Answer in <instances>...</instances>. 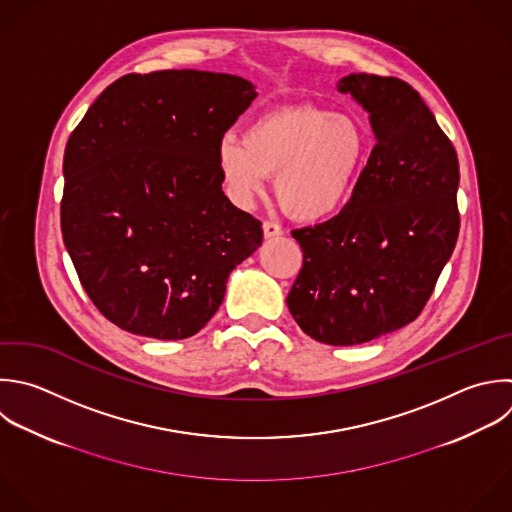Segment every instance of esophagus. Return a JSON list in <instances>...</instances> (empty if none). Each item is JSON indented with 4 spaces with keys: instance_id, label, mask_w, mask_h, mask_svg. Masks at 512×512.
<instances>
[{
    "instance_id": "esophagus-1",
    "label": "esophagus",
    "mask_w": 512,
    "mask_h": 512,
    "mask_svg": "<svg viewBox=\"0 0 512 512\" xmlns=\"http://www.w3.org/2000/svg\"><path fill=\"white\" fill-rule=\"evenodd\" d=\"M262 228H264V236L266 238H278L282 234V228L276 222H272V220H264Z\"/></svg>"
}]
</instances>
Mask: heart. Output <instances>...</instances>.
Instances as JSON below:
<instances>
[{"label":"heart","instance_id":"b5f03b06","mask_svg":"<svg viewBox=\"0 0 512 512\" xmlns=\"http://www.w3.org/2000/svg\"><path fill=\"white\" fill-rule=\"evenodd\" d=\"M366 150V134L356 120L300 104L258 116L244 140L226 136L218 164L236 200L258 196L266 176H274V194L284 212L318 222L348 202Z\"/></svg>","mask_w":512,"mask_h":512}]
</instances>
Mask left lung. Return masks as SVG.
<instances>
[{"label": "left lung", "mask_w": 512, "mask_h": 512, "mask_svg": "<svg viewBox=\"0 0 512 512\" xmlns=\"http://www.w3.org/2000/svg\"><path fill=\"white\" fill-rule=\"evenodd\" d=\"M342 94L370 112L376 146L344 208L292 230L302 268L286 304L318 342L352 346L422 312L458 230V158L420 94L392 76L350 74Z\"/></svg>", "instance_id": "left-lung-1"}]
</instances>
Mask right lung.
<instances>
[{
    "label": "right lung",
    "mask_w": 512,
    "mask_h": 512,
    "mask_svg": "<svg viewBox=\"0 0 512 512\" xmlns=\"http://www.w3.org/2000/svg\"><path fill=\"white\" fill-rule=\"evenodd\" d=\"M256 98L230 74L162 70L110 84L64 154L62 236L94 306L132 334L182 340L224 300L262 224L222 192L218 148Z\"/></svg>",
    "instance_id": "right-lung-1"
}]
</instances>
